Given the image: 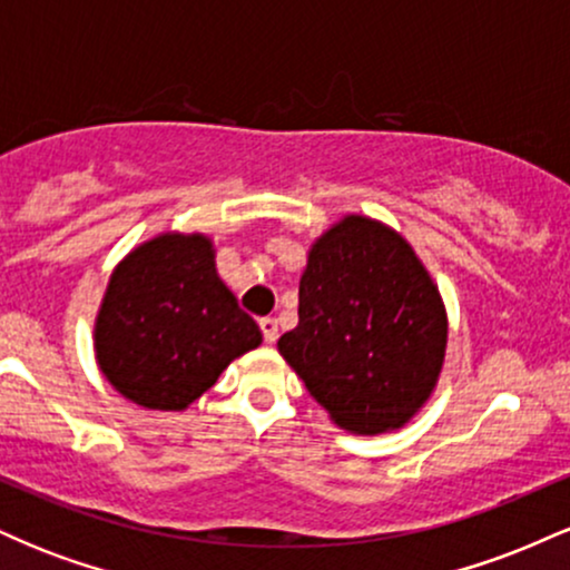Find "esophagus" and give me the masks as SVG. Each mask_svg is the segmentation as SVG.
<instances>
[{"label":"esophagus","mask_w":570,"mask_h":570,"mask_svg":"<svg viewBox=\"0 0 570 570\" xmlns=\"http://www.w3.org/2000/svg\"><path fill=\"white\" fill-rule=\"evenodd\" d=\"M259 330H263L265 343L273 345L278 340V322H276V318H271V316L259 318Z\"/></svg>","instance_id":"esophagus-1"}]
</instances>
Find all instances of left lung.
Returning a JSON list of instances; mask_svg holds the SVG:
<instances>
[{
    "label": "left lung",
    "instance_id": "obj_1",
    "mask_svg": "<svg viewBox=\"0 0 570 570\" xmlns=\"http://www.w3.org/2000/svg\"><path fill=\"white\" fill-rule=\"evenodd\" d=\"M297 316L278 353L340 429L396 431L434 394L448 311L394 227L345 214L318 235L307 248Z\"/></svg>",
    "mask_w": 570,
    "mask_h": 570
}]
</instances>
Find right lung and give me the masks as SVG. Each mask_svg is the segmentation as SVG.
Returning a JSON list of instances; mask_svg holds the SVG:
<instances>
[{
	"mask_svg": "<svg viewBox=\"0 0 570 570\" xmlns=\"http://www.w3.org/2000/svg\"><path fill=\"white\" fill-rule=\"evenodd\" d=\"M263 343L203 233H160L117 263L94 326L98 370L144 410L181 412Z\"/></svg>",
	"mask_w": 570,
	"mask_h": 570,
	"instance_id": "right-lung-1",
	"label": "right lung"
}]
</instances>
